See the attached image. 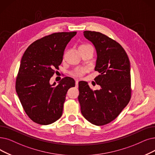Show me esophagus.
<instances>
[{
    "instance_id": "34e87169",
    "label": "esophagus",
    "mask_w": 155,
    "mask_h": 155,
    "mask_svg": "<svg viewBox=\"0 0 155 155\" xmlns=\"http://www.w3.org/2000/svg\"><path fill=\"white\" fill-rule=\"evenodd\" d=\"M78 80H76V81H75V87H78Z\"/></svg>"
}]
</instances>
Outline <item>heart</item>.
Wrapping results in <instances>:
<instances>
[{
  "mask_svg": "<svg viewBox=\"0 0 155 155\" xmlns=\"http://www.w3.org/2000/svg\"><path fill=\"white\" fill-rule=\"evenodd\" d=\"M88 71L87 68H82L81 70H77V71H74L71 73L72 75L75 77H82L84 74Z\"/></svg>",
  "mask_w": 155,
  "mask_h": 155,
  "instance_id": "b5f03b06",
  "label": "heart"
}]
</instances>
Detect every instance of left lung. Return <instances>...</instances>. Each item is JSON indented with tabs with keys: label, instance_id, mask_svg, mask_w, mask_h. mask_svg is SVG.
<instances>
[{
	"label": "left lung",
	"instance_id": "left-lung-1",
	"mask_svg": "<svg viewBox=\"0 0 155 155\" xmlns=\"http://www.w3.org/2000/svg\"><path fill=\"white\" fill-rule=\"evenodd\" d=\"M84 37L97 52L94 78L101 86L92 91L84 81L78 82L81 113L91 124L101 126L115 120L131 97L130 64L126 52L115 40L97 31H84Z\"/></svg>",
	"mask_w": 155,
	"mask_h": 155
}]
</instances>
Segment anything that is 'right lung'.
<instances>
[{
    "mask_svg": "<svg viewBox=\"0 0 155 155\" xmlns=\"http://www.w3.org/2000/svg\"><path fill=\"white\" fill-rule=\"evenodd\" d=\"M77 31L58 32L33 42L21 60L16 91L23 109L33 122L49 125L63 114L66 94L75 87L72 78L66 77L50 84V79L61 64L66 46Z\"/></svg>",
    "mask_w": 155,
    "mask_h": 155,
    "instance_id": "obj_1",
    "label": "right lung"
}]
</instances>
